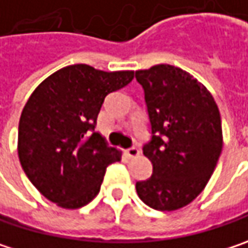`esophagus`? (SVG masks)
<instances>
[{
	"mask_svg": "<svg viewBox=\"0 0 248 248\" xmlns=\"http://www.w3.org/2000/svg\"><path fill=\"white\" fill-rule=\"evenodd\" d=\"M125 154H127L130 158H135V156H138V155H140V150H138V148H135V147H130L128 150H125Z\"/></svg>",
	"mask_w": 248,
	"mask_h": 248,
	"instance_id": "esophagus-1",
	"label": "esophagus"
}]
</instances>
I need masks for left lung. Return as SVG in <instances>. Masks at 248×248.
<instances>
[{
	"label": "left lung",
	"instance_id": "obj_1",
	"mask_svg": "<svg viewBox=\"0 0 248 248\" xmlns=\"http://www.w3.org/2000/svg\"><path fill=\"white\" fill-rule=\"evenodd\" d=\"M150 118L142 147L152 175L135 184L140 199L155 210L189 204L209 182L223 147L221 120L209 90L187 72L156 64L137 70Z\"/></svg>",
	"mask_w": 248,
	"mask_h": 248
}]
</instances>
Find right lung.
I'll return each instance as SVG.
<instances>
[{"mask_svg":"<svg viewBox=\"0 0 248 248\" xmlns=\"http://www.w3.org/2000/svg\"><path fill=\"white\" fill-rule=\"evenodd\" d=\"M134 72H103L72 64L50 75L31 94L18 127V156L28 179L46 199L79 209L100 192L120 151L94 133L107 94L127 86Z\"/></svg>","mask_w":248,"mask_h":248,"instance_id":"1","label":"right lung"}]
</instances>
